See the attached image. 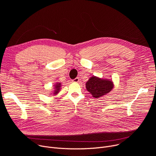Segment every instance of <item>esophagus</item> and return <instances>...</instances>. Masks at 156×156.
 Returning <instances> with one entry per match:
<instances>
[{"mask_svg": "<svg viewBox=\"0 0 156 156\" xmlns=\"http://www.w3.org/2000/svg\"><path fill=\"white\" fill-rule=\"evenodd\" d=\"M72 81H73V82H75V83H78L79 81V78L77 77V78H75V79L72 80Z\"/></svg>", "mask_w": 156, "mask_h": 156, "instance_id": "obj_1", "label": "esophagus"}]
</instances>
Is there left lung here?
Wrapping results in <instances>:
<instances>
[{"label":"left lung","mask_w":156,"mask_h":156,"mask_svg":"<svg viewBox=\"0 0 156 156\" xmlns=\"http://www.w3.org/2000/svg\"><path fill=\"white\" fill-rule=\"evenodd\" d=\"M114 87L112 81L109 79L100 78L93 76L89 78L86 83V88L92 95V97L98 99L110 92Z\"/></svg>","instance_id":"8db88e82"}]
</instances>
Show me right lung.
Masks as SVG:
<instances>
[{"label":"right lung","mask_w":156,"mask_h":156,"mask_svg":"<svg viewBox=\"0 0 156 156\" xmlns=\"http://www.w3.org/2000/svg\"><path fill=\"white\" fill-rule=\"evenodd\" d=\"M61 87V83H57L55 85H54V92L53 94L54 95H57L60 91Z\"/></svg>","instance_id":"add662e5"}]
</instances>
